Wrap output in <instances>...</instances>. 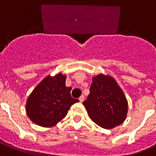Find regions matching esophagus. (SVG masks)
Instances as JSON below:
<instances>
[{"instance_id":"1","label":"esophagus","mask_w":156,"mask_h":156,"mask_svg":"<svg viewBox=\"0 0 156 156\" xmlns=\"http://www.w3.org/2000/svg\"><path fill=\"white\" fill-rule=\"evenodd\" d=\"M84 98H85V97L83 95H82L80 97V98H79V101H80L81 102H83V101H84Z\"/></svg>"}]
</instances>
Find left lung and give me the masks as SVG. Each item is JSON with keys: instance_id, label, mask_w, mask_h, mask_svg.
I'll use <instances>...</instances> for the list:
<instances>
[{"instance_id": "8db88e82", "label": "left lung", "mask_w": 156, "mask_h": 156, "mask_svg": "<svg viewBox=\"0 0 156 156\" xmlns=\"http://www.w3.org/2000/svg\"><path fill=\"white\" fill-rule=\"evenodd\" d=\"M90 94L83 102L93 122L102 128L111 129L125 121L128 102L121 87L108 74L94 76Z\"/></svg>"}]
</instances>
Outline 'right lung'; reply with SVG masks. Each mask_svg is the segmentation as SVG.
Returning <instances> with one entry per match:
<instances>
[{"label": "right lung", "mask_w": 156, "mask_h": 156, "mask_svg": "<svg viewBox=\"0 0 156 156\" xmlns=\"http://www.w3.org/2000/svg\"><path fill=\"white\" fill-rule=\"evenodd\" d=\"M66 75H47L28 97L25 111L34 123L51 127L63 119L72 105L79 102L70 95L71 87H66Z\"/></svg>", "instance_id": "right-lung-1"}]
</instances>
